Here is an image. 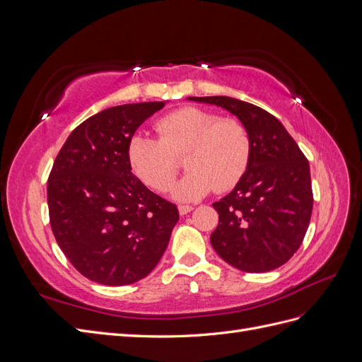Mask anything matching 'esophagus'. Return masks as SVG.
<instances>
[{
	"instance_id": "34e87169",
	"label": "esophagus",
	"mask_w": 362,
	"mask_h": 362,
	"mask_svg": "<svg viewBox=\"0 0 362 362\" xmlns=\"http://www.w3.org/2000/svg\"><path fill=\"white\" fill-rule=\"evenodd\" d=\"M192 210H193V206H192V205H180V206H178V211H180V214H181V216L190 213Z\"/></svg>"
}]
</instances>
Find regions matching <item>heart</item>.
I'll use <instances>...</instances> for the list:
<instances>
[{
  "instance_id": "heart-1",
  "label": "heart",
  "mask_w": 362,
  "mask_h": 362,
  "mask_svg": "<svg viewBox=\"0 0 362 362\" xmlns=\"http://www.w3.org/2000/svg\"><path fill=\"white\" fill-rule=\"evenodd\" d=\"M157 137L137 133L129 140L131 169L149 187L164 190L177 173L173 157L184 156L189 172L170 185L178 202L204 198L213 189L225 192L243 177L250 157V137L242 122L218 119L196 107H184L163 116Z\"/></svg>"
}]
</instances>
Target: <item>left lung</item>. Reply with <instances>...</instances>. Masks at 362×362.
I'll use <instances>...</instances> for the list:
<instances>
[{"label": "left lung", "instance_id": "obj_1", "mask_svg": "<svg viewBox=\"0 0 362 362\" xmlns=\"http://www.w3.org/2000/svg\"><path fill=\"white\" fill-rule=\"evenodd\" d=\"M221 107L245 125L250 157L231 193L213 204L218 225L210 237L217 255L247 273L281 267L302 245L313 213L310 164L279 120L229 96H190Z\"/></svg>", "mask_w": 362, "mask_h": 362}]
</instances>
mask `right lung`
<instances>
[{
  "mask_svg": "<svg viewBox=\"0 0 362 362\" xmlns=\"http://www.w3.org/2000/svg\"><path fill=\"white\" fill-rule=\"evenodd\" d=\"M168 101L105 108L76 127L48 178L51 229L83 276L128 286L148 276L166 250L180 213L131 172L136 129Z\"/></svg>",
  "mask_w": 362,
  "mask_h": 362,
  "instance_id": "1",
  "label": "right lung"
}]
</instances>
